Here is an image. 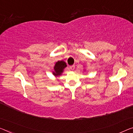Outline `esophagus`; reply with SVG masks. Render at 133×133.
Segmentation results:
<instances>
[{"mask_svg": "<svg viewBox=\"0 0 133 133\" xmlns=\"http://www.w3.org/2000/svg\"><path fill=\"white\" fill-rule=\"evenodd\" d=\"M69 68H70V69H71V70H74V69H75V65H72V66H69Z\"/></svg>", "mask_w": 133, "mask_h": 133, "instance_id": "1", "label": "esophagus"}]
</instances>
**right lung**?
<instances>
[{
  "label": "right lung",
  "mask_w": 133,
  "mask_h": 133,
  "mask_svg": "<svg viewBox=\"0 0 133 133\" xmlns=\"http://www.w3.org/2000/svg\"><path fill=\"white\" fill-rule=\"evenodd\" d=\"M66 64L64 61H58L54 66V71L53 72V74H54L55 77L59 76L64 71V69L66 67Z\"/></svg>",
  "instance_id": "right-lung-1"
}]
</instances>
